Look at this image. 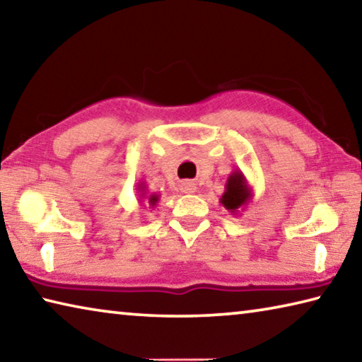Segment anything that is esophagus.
<instances>
[{
    "instance_id": "esophagus-1",
    "label": "esophagus",
    "mask_w": 362,
    "mask_h": 362,
    "mask_svg": "<svg viewBox=\"0 0 362 362\" xmlns=\"http://www.w3.org/2000/svg\"><path fill=\"white\" fill-rule=\"evenodd\" d=\"M180 187H182V192H183V193H194L196 189H198V187H196V183L192 182V180L182 182Z\"/></svg>"
}]
</instances>
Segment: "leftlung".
I'll return each instance as SVG.
<instances>
[{
    "label": "left lung",
    "mask_w": 362,
    "mask_h": 362,
    "mask_svg": "<svg viewBox=\"0 0 362 362\" xmlns=\"http://www.w3.org/2000/svg\"><path fill=\"white\" fill-rule=\"evenodd\" d=\"M252 188L249 187L247 179L240 169H235L228 175L225 183V192L220 196V203L231 216L246 209V206L252 201Z\"/></svg>",
    "instance_id": "left-lung-1"
}]
</instances>
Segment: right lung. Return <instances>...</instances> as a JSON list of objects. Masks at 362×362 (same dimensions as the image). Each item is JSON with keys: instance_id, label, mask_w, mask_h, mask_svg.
Returning <instances> with one entry per match:
<instances>
[{"instance_id": "obj_1", "label": "right lung", "mask_w": 362, "mask_h": 362, "mask_svg": "<svg viewBox=\"0 0 362 362\" xmlns=\"http://www.w3.org/2000/svg\"><path fill=\"white\" fill-rule=\"evenodd\" d=\"M137 193H140L139 194L140 196V203H144V199H145V203L150 204L151 207H155L158 204L159 194L148 193V189H146V185H145L144 182H140L139 185H137Z\"/></svg>"}]
</instances>
